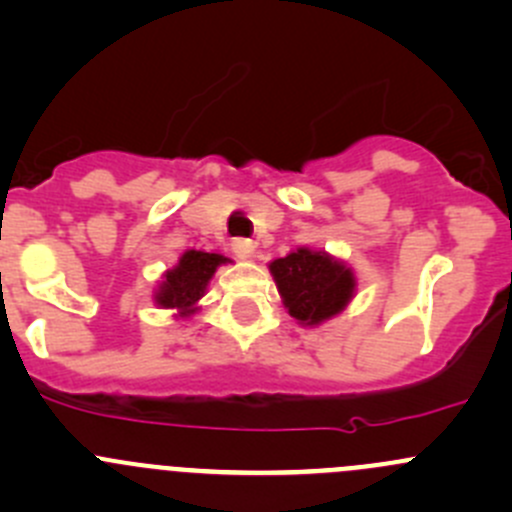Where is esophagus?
Returning a JSON list of instances; mask_svg holds the SVG:
<instances>
[{"label": "esophagus", "instance_id": "obj_1", "mask_svg": "<svg viewBox=\"0 0 512 512\" xmlns=\"http://www.w3.org/2000/svg\"><path fill=\"white\" fill-rule=\"evenodd\" d=\"M232 252H235L240 260H247V257H252V252H255V242H252V240H235V242H232Z\"/></svg>", "mask_w": 512, "mask_h": 512}]
</instances>
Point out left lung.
Wrapping results in <instances>:
<instances>
[{
	"mask_svg": "<svg viewBox=\"0 0 512 512\" xmlns=\"http://www.w3.org/2000/svg\"><path fill=\"white\" fill-rule=\"evenodd\" d=\"M270 272L289 314L302 324H319L334 317L354 294L352 270L307 247L272 262Z\"/></svg>",
	"mask_w": 512,
	"mask_h": 512,
	"instance_id": "1",
	"label": "left lung"
}]
</instances>
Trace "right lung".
I'll list each match as a JSON object with an SVG mask.
<instances>
[{
    "mask_svg": "<svg viewBox=\"0 0 512 512\" xmlns=\"http://www.w3.org/2000/svg\"><path fill=\"white\" fill-rule=\"evenodd\" d=\"M227 257L215 255V252L188 250L180 257L178 265L165 275V282L160 285L156 299L158 304L170 309H180V317H188L195 312V302L205 294L210 277L215 275Z\"/></svg>",
    "mask_w": 512,
    "mask_h": 512,
    "instance_id": "add662e5",
    "label": "right lung"
}]
</instances>
